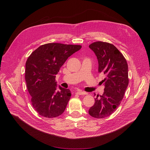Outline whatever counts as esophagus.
Here are the masks:
<instances>
[{"label": "esophagus", "instance_id": "1", "mask_svg": "<svg viewBox=\"0 0 150 150\" xmlns=\"http://www.w3.org/2000/svg\"><path fill=\"white\" fill-rule=\"evenodd\" d=\"M77 94L79 95H86V94H87V93L82 91L81 90H78V91H77Z\"/></svg>", "mask_w": 150, "mask_h": 150}]
</instances>
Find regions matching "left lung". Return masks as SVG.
Segmentation results:
<instances>
[{"mask_svg":"<svg viewBox=\"0 0 150 150\" xmlns=\"http://www.w3.org/2000/svg\"><path fill=\"white\" fill-rule=\"evenodd\" d=\"M89 47L97 56L98 72L104 74L105 78L101 81L104 91L95 98L88 113L93 117L101 119L111 115L120 105L129 83L128 67L123 54L112 44L96 41Z\"/></svg>","mask_w":150,"mask_h":150,"instance_id":"8db88e82","label":"left lung"}]
</instances>
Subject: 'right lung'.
<instances>
[{"label": "right lung", "instance_id": "1", "mask_svg": "<svg viewBox=\"0 0 150 150\" xmlns=\"http://www.w3.org/2000/svg\"><path fill=\"white\" fill-rule=\"evenodd\" d=\"M81 46L47 43L40 46L28 57L25 65V81L31 103L37 113L53 118L65 111L71 93L59 85L56 75L60 67Z\"/></svg>", "mask_w": 150, "mask_h": 150}]
</instances>
